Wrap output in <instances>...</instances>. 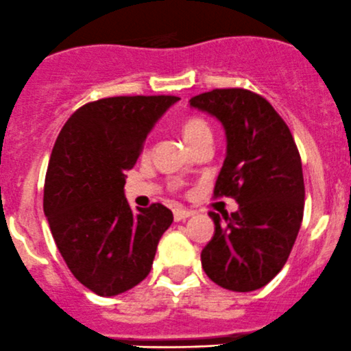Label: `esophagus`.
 <instances>
[{
	"mask_svg": "<svg viewBox=\"0 0 351 351\" xmlns=\"http://www.w3.org/2000/svg\"><path fill=\"white\" fill-rule=\"evenodd\" d=\"M193 215H194V211L186 210V208H176V210H174V220L176 221H182V220H186V218L193 217Z\"/></svg>",
	"mask_w": 351,
	"mask_h": 351,
	"instance_id": "34e87169",
	"label": "esophagus"
}]
</instances>
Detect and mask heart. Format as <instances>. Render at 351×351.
Here are the masks:
<instances>
[{
	"label": "heart",
	"mask_w": 351,
	"mask_h": 351,
	"mask_svg": "<svg viewBox=\"0 0 351 351\" xmlns=\"http://www.w3.org/2000/svg\"><path fill=\"white\" fill-rule=\"evenodd\" d=\"M182 133H184V138H186V141L189 143V141H193L194 138H197L199 134L210 133V128H208V124L204 123L203 119L191 117V119H187L186 124H184Z\"/></svg>",
	"instance_id": "b5f03b06"
}]
</instances>
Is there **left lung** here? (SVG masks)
<instances>
[{
    "mask_svg": "<svg viewBox=\"0 0 351 351\" xmlns=\"http://www.w3.org/2000/svg\"><path fill=\"white\" fill-rule=\"evenodd\" d=\"M189 106L223 126L227 152L215 196L239 203L230 217L210 211L215 234L201 266L221 289L252 292L282 271L300 228L305 187L297 145L271 104L249 90H211Z\"/></svg>",
    "mask_w": 351,
    "mask_h": 351,
    "instance_id": "obj_1",
    "label": "left lung"
}]
</instances>
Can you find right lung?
<instances>
[{"mask_svg": "<svg viewBox=\"0 0 351 351\" xmlns=\"http://www.w3.org/2000/svg\"><path fill=\"white\" fill-rule=\"evenodd\" d=\"M179 97H109L85 104L54 143L44 213L69 271L100 297L143 282L174 215L164 204L131 210L124 172Z\"/></svg>", "mask_w": 351, "mask_h": 351, "instance_id": "add662e5", "label": "right lung"}]
</instances>
